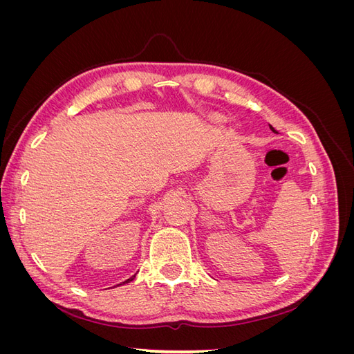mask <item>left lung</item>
Segmentation results:
<instances>
[{
  "label": "left lung",
  "instance_id": "1",
  "mask_svg": "<svg viewBox=\"0 0 354 354\" xmlns=\"http://www.w3.org/2000/svg\"><path fill=\"white\" fill-rule=\"evenodd\" d=\"M270 128H272V131H273V133H276V131H274V128H273V127H270Z\"/></svg>",
  "mask_w": 354,
  "mask_h": 354
}]
</instances>
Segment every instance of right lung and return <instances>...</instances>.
<instances>
[{
	"label": "right lung",
	"mask_w": 354,
	"mask_h": 354,
	"mask_svg": "<svg viewBox=\"0 0 354 354\" xmlns=\"http://www.w3.org/2000/svg\"><path fill=\"white\" fill-rule=\"evenodd\" d=\"M134 277H136V274H134V276H131V277H130V279H127V281H125L124 283H128V282H130V281H133V279H134Z\"/></svg>",
	"instance_id": "add662e5"
}]
</instances>
